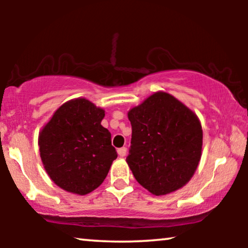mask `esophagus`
I'll return each instance as SVG.
<instances>
[{"instance_id":"34e87169","label":"esophagus","mask_w":248,"mask_h":248,"mask_svg":"<svg viewBox=\"0 0 248 248\" xmlns=\"http://www.w3.org/2000/svg\"><path fill=\"white\" fill-rule=\"evenodd\" d=\"M126 152H127V150H126V148L125 147H123V148H120L117 150V154H118V155H120V157H125V155H126Z\"/></svg>"}]
</instances>
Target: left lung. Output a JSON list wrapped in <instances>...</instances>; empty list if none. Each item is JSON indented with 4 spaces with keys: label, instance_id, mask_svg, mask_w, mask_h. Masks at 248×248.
<instances>
[{
    "label": "left lung",
    "instance_id": "8db88e82",
    "mask_svg": "<svg viewBox=\"0 0 248 248\" xmlns=\"http://www.w3.org/2000/svg\"><path fill=\"white\" fill-rule=\"evenodd\" d=\"M127 116L132 139L126 162L139 184L157 196L187 184L202 155V125L194 111L158 91Z\"/></svg>",
    "mask_w": 248,
    "mask_h": 248
}]
</instances>
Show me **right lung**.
<instances>
[{"label":"right lung","instance_id":"obj_1","mask_svg":"<svg viewBox=\"0 0 248 248\" xmlns=\"http://www.w3.org/2000/svg\"><path fill=\"white\" fill-rule=\"evenodd\" d=\"M105 110L86 98L57 108L39 132L44 168L64 191L86 195L101 185L117 154L101 125Z\"/></svg>","mask_w":248,"mask_h":248}]
</instances>
